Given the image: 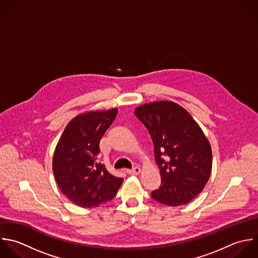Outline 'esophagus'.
Wrapping results in <instances>:
<instances>
[{"instance_id": "34e87169", "label": "esophagus", "mask_w": 258, "mask_h": 258, "mask_svg": "<svg viewBox=\"0 0 258 258\" xmlns=\"http://www.w3.org/2000/svg\"><path fill=\"white\" fill-rule=\"evenodd\" d=\"M141 168L140 167H134L132 170H126V173L130 175H139L141 173Z\"/></svg>"}]
</instances>
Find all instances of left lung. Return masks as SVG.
I'll return each mask as SVG.
<instances>
[{"label": "left lung", "instance_id": "obj_1", "mask_svg": "<svg viewBox=\"0 0 258 258\" xmlns=\"http://www.w3.org/2000/svg\"><path fill=\"white\" fill-rule=\"evenodd\" d=\"M137 117L148 128L162 183L152 197L176 207L188 204L207 184L212 150L203 131L181 105L168 100L140 105Z\"/></svg>", "mask_w": 258, "mask_h": 258}]
</instances>
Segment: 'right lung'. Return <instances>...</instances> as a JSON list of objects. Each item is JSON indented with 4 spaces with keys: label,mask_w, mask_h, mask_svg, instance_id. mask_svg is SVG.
I'll return each instance as SVG.
<instances>
[{
    "label": "right lung",
    "mask_w": 258,
    "mask_h": 258,
    "mask_svg": "<svg viewBox=\"0 0 258 258\" xmlns=\"http://www.w3.org/2000/svg\"><path fill=\"white\" fill-rule=\"evenodd\" d=\"M117 108L86 111L69 121L55 148L52 169L61 192L75 205L92 208L114 198L123 179L99 162V142Z\"/></svg>",
    "instance_id": "add662e5"
}]
</instances>
